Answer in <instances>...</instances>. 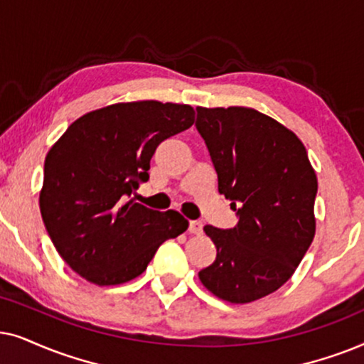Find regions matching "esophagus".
<instances>
[{"label": "esophagus", "mask_w": 364, "mask_h": 364, "mask_svg": "<svg viewBox=\"0 0 364 364\" xmlns=\"http://www.w3.org/2000/svg\"><path fill=\"white\" fill-rule=\"evenodd\" d=\"M190 232H193V235H201V232H203V223L198 221V220L190 221Z\"/></svg>", "instance_id": "34e87169"}]
</instances>
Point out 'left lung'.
Segmentation results:
<instances>
[{"label": "left lung", "mask_w": 364, "mask_h": 364, "mask_svg": "<svg viewBox=\"0 0 364 364\" xmlns=\"http://www.w3.org/2000/svg\"><path fill=\"white\" fill-rule=\"evenodd\" d=\"M196 129L231 200L238 225L205 226L216 246L201 283L230 303H251L283 287L314 238L318 179L303 143L251 108H196Z\"/></svg>", "instance_id": "left-lung-1"}]
</instances>
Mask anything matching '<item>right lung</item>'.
<instances>
[{
	"instance_id": "1",
	"label": "right lung",
	"mask_w": 364,
	"mask_h": 364,
	"mask_svg": "<svg viewBox=\"0 0 364 364\" xmlns=\"http://www.w3.org/2000/svg\"><path fill=\"white\" fill-rule=\"evenodd\" d=\"M195 123L188 105L136 101L91 111L68 126L45 159L40 210L55 248L100 287L146 269L166 240L186 231L178 211L129 200L149 179L158 144Z\"/></svg>"
}]
</instances>
